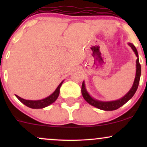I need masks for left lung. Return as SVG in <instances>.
I'll return each instance as SVG.
<instances>
[{"mask_svg":"<svg viewBox=\"0 0 147 147\" xmlns=\"http://www.w3.org/2000/svg\"><path fill=\"white\" fill-rule=\"evenodd\" d=\"M129 46H131V48L133 49L135 54H136V57H138L137 61H136V78H135L134 83H133V85L132 88H131V89L129 91V92H128L125 96H124V97H122V99H118V100L116 101H113V102H100V101L95 100V99L92 98V97L88 95L86 90L84 82H83L82 86V95H83L84 99H85L88 104H90V105L95 106V107L97 108V109H101V110L114 111L119 109V107H121V106L124 105V104H125L130 99L132 98L133 96L134 95L135 93H136V90H137L138 89V85H139L140 78L141 75V65L139 62V58H138V53L137 51V49L136 48V47H135L134 45L131 44V43H129Z\"/></svg>","mask_w":147,"mask_h":147,"instance_id":"left-lung-1","label":"left lung"}]
</instances>
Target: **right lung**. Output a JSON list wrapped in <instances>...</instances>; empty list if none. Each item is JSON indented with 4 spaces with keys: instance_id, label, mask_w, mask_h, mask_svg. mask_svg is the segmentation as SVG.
Wrapping results in <instances>:
<instances>
[{
    "instance_id": "1",
    "label": "right lung",
    "mask_w": 147,
    "mask_h": 147,
    "mask_svg": "<svg viewBox=\"0 0 147 147\" xmlns=\"http://www.w3.org/2000/svg\"><path fill=\"white\" fill-rule=\"evenodd\" d=\"M63 82L61 83L59 86L57 88V89L55 90V92L52 94L51 95H50L49 97H46V98L41 99V100H36V101H33V100H26L21 97H18V95H16V97L19 99L21 102L24 104L25 106H27L28 107L31 108V109H43V108L46 107L53 103L54 102L56 101V99L58 97L59 95V91H60V88Z\"/></svg>"
}]
</instances>
